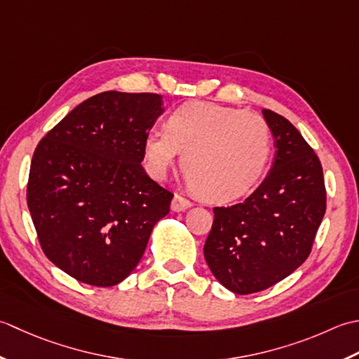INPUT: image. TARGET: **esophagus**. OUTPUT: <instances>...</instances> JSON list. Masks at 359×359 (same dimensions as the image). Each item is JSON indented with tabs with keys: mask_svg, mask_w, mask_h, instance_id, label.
Wrapping results in <instances>:
<instances>
[{
	"mask_svg": "<svg viewBox=\"0 0 359 359\" xmlns=\"http://www.w3.org/2000/svg\"><path fill=\"white\" fill-rule=\"evenodd\" d=\"M190 206H192V203H190L187 198H184V196L182 195H175L173 196V200H172V210H175V212H182V210H186V209H189Z\"/></svg>",
	"mask_w": 359,
	"mask_h": 359,
	"instance_id": "1",
	"label": "esophagus"
}]
</instances>
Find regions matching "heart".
I'll use <instances>...</instances> for the list:
<instances>
[{
  "label": "heart",
  "instance_id": "b5f03b06",
  "mask_svg": "<svg viewBox=\"0 0 359 359\" xmlns=\"http://www.w3.org/2000/svg\"><path fill=\"white\" fill-rule=\"evenodd\" d=\"M271 147V130L260 114L195 102L175 109L165 128L147 131L144 159L151 177L161 180L181 151L190 186L204 198L224 203L257 184Z\"/></svg>",
  "mask_w": 359,
  "mask_h": 359
}]
</instances>
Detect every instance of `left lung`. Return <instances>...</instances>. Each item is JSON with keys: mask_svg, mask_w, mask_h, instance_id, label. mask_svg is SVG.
Instances as JSON below:
<instances>
[{"mask_svg": "<svg viewBox=\"0 0 359 359\" xmlns=\"http://www.w3.org/2000/svg\"><path fill=\"white\" fill-rule=\"evenodd\" d=\"M263 116L277 149L271 170L243 203L214 208L204 243L212 274L236 294L266 290L301 266L327 206L316 153L283 116Z\"/></svg>", "mask_w": 359, "mask_h": 359, "instance_id": "8db88e82", "label": "left lung"}]
</instances>
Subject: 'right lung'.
Returning a JSON list of instances; mask_svg holds the SVG:
<instances>
[{"label":"right lung","instance_id":"obj_1","mask_svg":"<svg viewBox=\"0 0 359 359\" xmlns=\"http://www.w3.org/2000/svg\"><path fill=\"white\" fill-rule=\"evenodd\" d=\"M163 96L105 91L48 131L34 151L27 208L46 257L76 280L113 287L141 260L173 194L144 167Z\"/></svg>","mask_w":359,"mask_h":359}]
</instances>
